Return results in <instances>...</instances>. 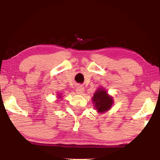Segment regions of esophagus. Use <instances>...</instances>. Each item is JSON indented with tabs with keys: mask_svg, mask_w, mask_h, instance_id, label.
I'll return each mask as SVG.
<instances>
[{
	"mask_svg": "<svg viewBox=\"0 0 160 160\" xmlns=\"http://www.w3.org/2000/svg\"><path fill=\"white\" fill-rule=\"evenodd\" d=\"M84 89L82 86H78L76 87V94H78V95H82V94L84 93Z\"/></svg>",
	"mask_w": 160,
	"mask_h": 160,
	"instance_id": "34e87169",
	"label": "esophagus"
}]
</instances>
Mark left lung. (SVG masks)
I'll return each mask as SVG.
<instances>
[{
    "label": "left lung",
    "mask_w": 160,
    "mask_h": 160,
    "mask_svg": "<svg viewBox=\"0 0 160 160\" xmlns=\"http://www.w3.org/2000/svg\"><path fill=\"white\" fill-rule=\"evenodd\" d=\"M93 106L99 113L110 110L113 104V98L103 87H98L92 98Z\"/></svg>",
    "instance_id": "obj_1"
}]
</instances>
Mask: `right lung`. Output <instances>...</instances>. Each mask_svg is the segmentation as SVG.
Segmentation results:
<instances>
[{
	"label": "right lung",
	"instance_id": "add662e5",
	"mask_svg": "<svg viewBox=\"0 0 160 160\" xmlns=\"http://www.w3.org/2000/svg\"><path fill=\"white\" fill-rule=\"evenodd\" d=\"M57 98H58V99H62V95H61V94H58V96H57Z\"/></svg>",
	"mask_w": 160,
	"mask_h": 160
}]
</instances>
